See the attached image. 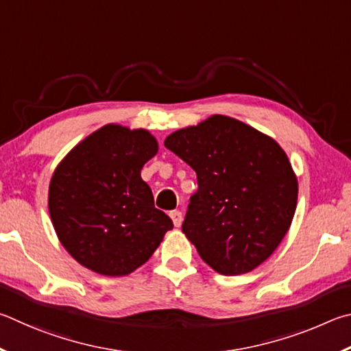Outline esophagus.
<instances>
[{
  "label": "esophagus",
  "instance_id": "esophagus-1",
  "mask_svg": "<svg viewBox=\"0 0 351 351\" xmlns=\"http://www.w3.org/2000/svg\"><path fill=\"white\" fill-rule=\"evenodd\" d=\"M171 219H172V222H174L176 226H180L182 225V220H183V216H182V213L174 211V213L171 214Z\"/></svg>",
  "mask_w": 351,
  "mask_h": 351
}]
</instances>
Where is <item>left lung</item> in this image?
Masks as SVG:
<instances>
[{"label":"left lung","mask_w":351,"mask_h":351,"mask_svg":"<svg viewBox=\"0 0 351 351\" xmlns=\"http://www.w3.org/2000/svg\"><path fill=\"white\" fill-rule=\"evenodd\" d=\"M157 151V140L145 129L106 125L57 166L49 213L61 245L83 267L126 276L149 261L172 230L140 176Z\"/></svg>","instance_id":"left-lung-1"}]
</instances>
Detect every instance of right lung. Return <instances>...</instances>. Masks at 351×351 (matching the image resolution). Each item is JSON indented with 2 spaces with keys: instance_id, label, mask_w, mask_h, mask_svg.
Masks as SVG:
<instances>
[{
  "instance_id": "1",
  "label": "right lung",
  "mask_w": 351,
  "mask_h": 351,
  "mask_svg": "<svg viewBox=\"0 0 351 351\" xmlns=\"http://www.w3.org/2000/svg\"><path fill=\"white\" fill-rule=\"evenodd\" d=\"M165 146L197 174L182 231L202 259L223 276L265 262L298 205V179L284 149L222 115L172 132Z\"/></svg>"
}]
</instances>
